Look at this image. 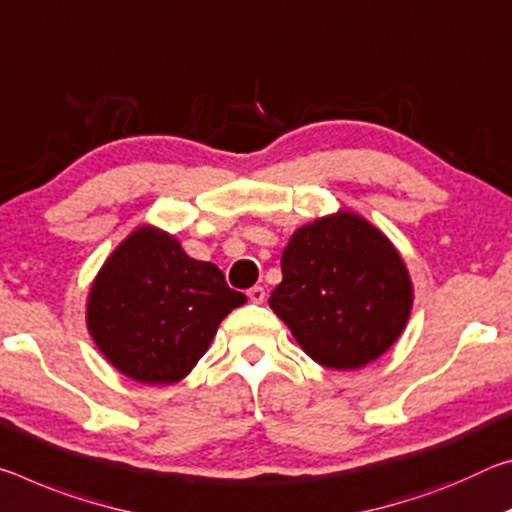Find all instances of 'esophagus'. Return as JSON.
I'll return each instance as SVG.
<instances>
[{
  "mask_svg": "<svg viewBox=\"0 0 512 512\" xmlns=\"http://www.w3.org/2000/svg\"><path fill=\"white\" fill-rule=\"evenodd\" d=\"M247 297L254 301V304H263V301H265V290L261 286H254V288H249Z\"/></svg>",
  "mask_w": 512,
  "mask_h": 512,
  "instance_id": "1",
  "label": "esophagus"
}]
</instances>
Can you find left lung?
I'll return each mask as SVG.
<instances>
[{"label":"left lung","instance_id":"obj_1","mask_svg":"<svg viewBox=\"0 0 512 512\" xmlns=\"http://www.w3.org/2000/svg\"><path fill=\"white\" fill-rule=\"evenodd\" d=\"M270 308L301 349L331 370H358L404 331L413 283L395 245L349 211L301 226L283 249Z\"/></svg>","mask_w":512,"mask_h":512}]
</instances>
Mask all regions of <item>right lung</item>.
Wrapping results in <instances>:
<instances>
[{"mask_svg": "<svg viewBox=\"0 0 512 512\" xmlns=\"http://www.w3.org/2000/svg\"><path fill=\"white\" fill-rule=\"evenodd\" d=\"M245 301L217 265L190 258L170 233L140 226L92 281L86 322L117 372L167 385L190 374L220 322Z\"/></svg>", "mask_w": 512, "mask_h": 512, "instance_id": "obj_1", "label": "right lung"}]
</instances>
